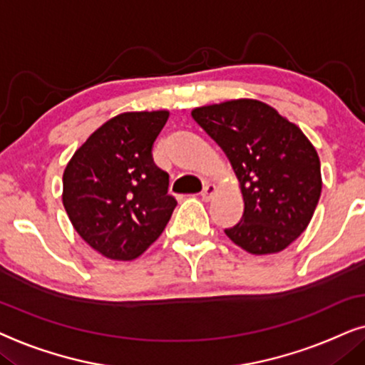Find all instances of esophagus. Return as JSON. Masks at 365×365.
Instances as JSON below:
<instances>
[{
  "label": "esophagus",
  "instance_id": "34e87169",
  "mask_svg": "<svg viewBox=\"0 0 365 365\" xmlns=\"http://www.w3.org/2000/svg\"><path fill=\"white\" fill-rule=\"evenodd\" d=\"M218 192V187L215 185V183H207L205 187H203V190H202V198H205V200H210V198L215 195V193Z\"/></svg>",
  "mask_w": 365,
  "mask_h": 365
}]
</instances>
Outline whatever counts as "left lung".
Listing matches in <instances>:
<instances>
[{
    "label": "left lung",
    "mask_w": 365,
    "mask_h": 365,
    "mask_svg": "<svg viewBox=\"0 0 365 365\" xmlns=\"http://www.w3.org/2000/svg\"><path fill=\"white\" fill-rule=\"evenodd\" d=\"M193 120L230 160L244 215L225 233L254 255L277 254L299 239L322 192L320 160L297 125L259 100L198 106Z\"/></svg>",
    "instance_id": "left-lung-1"
}]
</instances>
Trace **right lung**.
I'll use <instances>...</instances> for the list:
<instances>
[{
	"label": "right lung",
	"mask_w": 365,
	"mask_h": 365,
	"mask_svg": "<svg viewBox=\"0 0 365 365\" xmlns=\"http://www.w3.org/2000/svg\"><path fill=\"white\" fill-rule=\"evenodd\" d=\"M167 110L126 111L105 121L63 172V205L78 235L111 260H133L162 235L177 200L152 147Z\"/></svg>",
	"instance_id": "1"
}]
</instances>
